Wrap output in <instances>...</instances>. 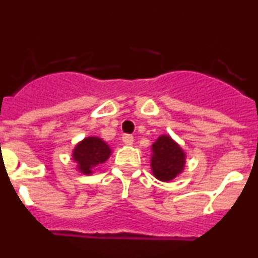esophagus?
I'll return each mask as SVG.
<instances>
[{"label": "esophagus", "instance_id": "1", "mask_svg": "<svg viewBox=\"0 0 258 258\" xmlns=\"http://www.w3.org/2000/svg\"><path fill=\"white\" fill-rule=\"evenodd\" d=\"M134 141L133 136H131V134H125V136H122V142L126 143V145H132Z\"/></svg>", "mask_w": 258, "mask_h": 258}]
</instances>
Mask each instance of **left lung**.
Masks as SVG:
<instances>
[{"label":"left lung","instance_id":"left-lung-1","mask_svg":"<svg viewBox=\"0 0 258 258\" xmlns=\"http://www.w3.org/2000/svg\"><path fill=\"white\" fill-rule=\"evenodd\" d=\"M151 150V169L157 179L169 182L183 172L186 154L169 136L159 137Z\"/></svg>","mask_w":258,"mask_h":258}]
</instances>
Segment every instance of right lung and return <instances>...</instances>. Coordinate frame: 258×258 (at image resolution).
<instances>
[{
    "instance_id": "add662e5",
    "label": "right lung",
    "mask_w": 258,
    "mask_h": 258,
    "mask_svg": "<svg viewBox=\"0 0 258 258\" xmlns=\"http://www.w3.org/2000/svg\"><path fill=\"white\" fill-rule=\"evenodd\" d=\"M111 155L109 146L98 137H88L76 145L72 156L77 163V169L83 174H92L93 169L103 164Z\"/></svg>"
}]
</instances>
